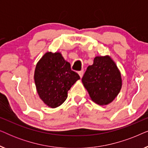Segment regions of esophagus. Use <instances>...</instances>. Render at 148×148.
Returning a JSON list of instances; mask_svg holds the SVG:
<instances>
[{"instance_id": "obj_1", "label": "esophagus", "mask_w": 148, "mask_h": 148, "mask_svg": "<svg viewBox=\"0 0 148 148\" xmlns=\"http://www.w3.org/2000/svg\"><path fill=\"white\" fill-rule=\"evenodd\" d=\"M78 73H79V75L80 77H82L83 75H84V70H82V71H79Z\"/></svg>"}]
</instances>
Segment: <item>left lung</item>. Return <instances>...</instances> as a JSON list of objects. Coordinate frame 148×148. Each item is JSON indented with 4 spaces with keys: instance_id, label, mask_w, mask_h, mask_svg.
<instances>
[{
    "instance_id": "8db88e82",
    "label": "left lung",
    "mask_w": 148,
    "mask_h": 148,
    "mask_svg": "<svg viewBox=\"0 0 148 148\" xmlns=\"http://www.w3.org/2000/svg\"><path fill=\"white\" fill-rule=\"evenodd\" d=\"M92 100L99 105L112 102L122 87L121 73L110 56H96L82 77Z\"/></svg>"
}]
</instances>
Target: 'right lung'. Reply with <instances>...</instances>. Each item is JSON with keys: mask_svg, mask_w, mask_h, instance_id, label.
Listing matches in <instances>:
<instances>
[{"mask_svg": "<svg viewBox=\"0 0 148 148\" xmlns=\"http://www.w3.org/2000/svg\"><path fill=\"white\" fill-rule=\"evenodd\" d=\"M80 77L60 52H46L36 64L34 81L40 98L50 108L61 105Z\"/></svg>", "mask_w": 148, "mask_h": 148, "instance_id": "obj_1", "label": "right lung"}]
</instances>
